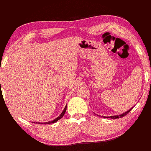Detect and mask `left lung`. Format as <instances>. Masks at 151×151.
Masks as SVG:
<instances>
[{
	"label": "left lung",
	"instance_id": "obj_1",
	"mask_svg": "<svg viewBox=\"0 0 151 151\" xmlns=\"http://www.w3.org/2000/svg\"><path fill=\"white\" fill-rule=\"evenodd\" d=\"M133 108V107H132ZM132 108H131V109H130L129 110H128L127 111H126L125 113H122V114H121V115H113V116H110V117H107V118H112V119H116V118H122V117H124V116H125L126 115H127L128 113H129L130 111H132ZM104 118H105V117H104Z\"/></svg>",
	"mask_w": 151,
	"mask_h": 151
}]
</instances>
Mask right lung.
I'll return each mask as SVG.
<instances>
[{"label": "right lung", "instance_id": "right-lung-1", "mask_svg": "<svg viewBox=\"0 0 151 151\" xmlns=\"http://www.w3.org/2000/svg\"><path fill=\"white\" fill-rule=\"evenodd\" d=\"M66 106H65L64 109V111H62V113H61V114L59 115V116L57 117V118L55 119V120H52V121H49V122H44V123H40V122H34V123H38V124H51V123H54V122H57V121H58L59 120H60V119H61V118H62L63 116H64V115L65 114V112H66Z\"/></svg>", "mask_w": 151, "mask_h": 151}]
</instances>
